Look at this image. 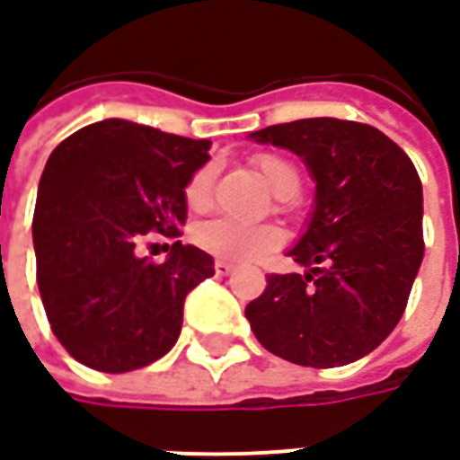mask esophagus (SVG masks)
Here are the masks:
<instances>
[{"mask_svg":"<svg viewBox=\"0 0 460 460\" xmlns=\"http://www.w3.org/2000/svg\"><path fill=\"white\" fill-rule=\"evenodd\" d=\"M214 270H217V276L224 279V276H231V273H234V266L226 263V261H217V263H214Z\"/></svg>","mask_w":460,"mask_h":460,"instance_id":"34e87169","label":"esophagus"}]
</instances>
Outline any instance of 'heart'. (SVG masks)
Listing matches in <instances>:
<instances>
[{
	"instance_id": "obj_1",
	"label": "heart",
	"mask_w": 460,
	"mask_h": 460,
	"mask_svg": "<svg viewBox=\"0 0 460 460\" xmlns=\"http://www.w3.org/2000/svg\"><path fill=\"white\" fill-rule=\"evenodd\" d=\"M253 164L279 199H288L298 191L300 172L290 160L273 152H261L253 157ZM214 174H217V167L211 162L191 172V177L184 184V201L191 211H204L211 204ZM191 241L217 259L249 263L279 246L280 231L270 224H243L229 217H219V219L197 224L191 229Z\"/></svg>"
}]
</instances>
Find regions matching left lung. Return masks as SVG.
<instances>
[{
  "label": "left lung",
  "mask_w": 460,
  "mask_h": 460,
  "mask_svg": "<svg viewBox=\"0 0 460 460\" xmlns=\"http://www.w3.org/2000/svg\"><path fill=\"white\" fill-rule=\"evenodd\" d=\"M305 162L315 207L288 251L305 273H270L246 305L261 345L303 367H342L389 338L424 259V194L406 152L372 125L305 118L251 132Z\"/></svg>",
  "instance_id": "left-lung-1"
}]
</instances>
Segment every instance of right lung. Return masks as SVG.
<instances>
[{
	"mask_svg": "<svg viewBox=\"0 0 460 460\" xmlns=\"http://www.w3.org/2000/svg\"><path fill=\"white\" fill-rule=\"evenodd\" d=\"M209 147L108 118L51 152L31 224L36 283L54 335L81 365L120 375L152 365L180 338L184 298L214 276V259L174 241L164 263H152L140 241L180 239L184 184Z\"/></svg>",
	"mask_w": 460,
	"mask_h": 460,
	"instance_id": "right-lung-1",
	"label": "right lung"
}]
</instances>
